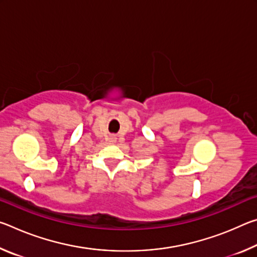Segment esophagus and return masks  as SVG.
<instances>
[{
    "mask_svg": "<svg viewBox=\"0 0 257 257\" xmlns=\"http://www.w3.org/2000/svg\"><path fill=\"white\" fill-rule=\"evenodd\" d=\"M115 137L114 136H110V137H108V142H110V143H115Z\"/></svg>",
    "mask_w": 257,
    "mask_h": 257,
    "instance_id": "34e87169",
    "label": "esophagus"
}]
</instances>
